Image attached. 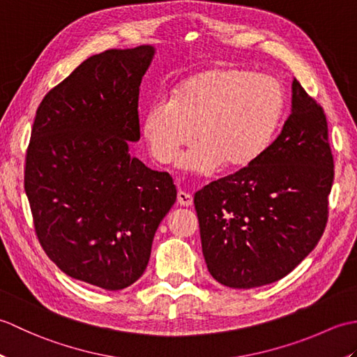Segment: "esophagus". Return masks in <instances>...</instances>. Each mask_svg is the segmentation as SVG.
Returning a JSON list of instances; mask_svg holds the SVG:
<instances>
[{
  "mask_svg": "<svg viewBox=\"0 0 357 357\" xmlns=\"http://www.w3.org/2000/svg\"><path fill=\"white\" fill-rule=\"evenodd\" d=\"M178 204H179V206H183V207H190L192 204H193L192 195H188V193H185L183 190H179L178 192Z\"/></svg>",
  "mask_w": 357,
  "mask_h": 357,
  "instance_id": "1",
  "label": "esophagus"
}]
</instances>
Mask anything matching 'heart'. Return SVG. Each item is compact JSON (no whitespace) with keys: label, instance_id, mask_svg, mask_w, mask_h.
Instances as JSON below:
<instances>
[{"label":"heart","instance_id":"obj_1","mask_svg":"<svg viewBox=\"0 0 357 357\" xmlns=\"http://www.w3.org/2000/svg\"><path fill=\"white\" fill-rule=\"evenodd\" d=\"M284 107L285 92L276 78L241 67H210L178 82L169 101L151 102L142 113L141 135L159 164H172L195 138L198 144L178 169L199 176L222 164L241 170L270 147Z\"/></svg>","mask_w":357,"mask_h":357}]
</instances>
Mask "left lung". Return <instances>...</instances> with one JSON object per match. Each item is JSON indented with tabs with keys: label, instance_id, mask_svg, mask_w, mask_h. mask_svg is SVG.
I'll use <instances>...</instances> for the list:
<instances>
[{
	"label": "left lung",
	"instance_id": "obj_1",
	"mask_svg": "<svg viewBox=\"0 0 357 357\" xmlns=\"http://www.w3.org/2000/svg\"><path fill=\"white\" fill-rule=\"evenodd\" d=\"M333 178L327 118L293 78L291 113L265 153L195 193L210 275L230 288L287 276L322 236Z\"/></svg>",
	"mask_w": 357,
	"mask_h": 357
}]
</instances>
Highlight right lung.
I'll return each mask as SVG.
<instances>
[{
	"instance_id": "right-lung-1",
	"label": "right lung",
	"mask_w": 357,
	"mask_h": 357,
	"mask_svg": "<svg viewBox=\"0 0 357 357\" xmlns=\"http://www.w3.org/2000/svg\"><path fill=\"white\" fill-rule=\"evenodd\" d=\"M153 56V45H139L87 58L44 96L27 149L24 188L44 252L67 276L104 290L142 276L176 201L170 174L130 153Z\"/></svg>"
}]
</instances>
